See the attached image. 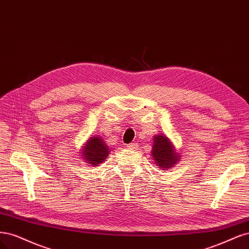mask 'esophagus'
Masks as SVG:
<instances>
[{"label":"esophagus","mask_w":249,"mask_h":249,"mask_svg":"<svg viewBox=\"0 0 249 249\" xmlns=\"http://www.w3.org/2000/svg\"><path fill=\"white\" fill-rule=\"evenodd\" d=\"M128 148H129L130 150H138L140 148V146H139V143L132 142V143H129V145H128Z\"/></svg>","instance_id":"34e87169"}]
</instances>
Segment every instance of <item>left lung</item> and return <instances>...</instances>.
I'll list each match as a JSON object with an SVG mask.
<instances>
[{
  "label": "left lung",
  "mask_w": 249,
  "mask_h": 249,
  "mask_svg": "<svg viewBox=\"0 0 249 249\" xmlns=\"http://www.w3.org/2000/svg\"><path fill=\"white\" fill-rule=\"evenodd\" d=\"M151 153L155 165L160 170H170L181 160L179 151L165 134L154 135Z\"/></svg>",
  "instance_id": "left-lung-1"
}]
</instances>
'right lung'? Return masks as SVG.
Masks as SVG:
<instances>
[{"instance_id": "obj_1", "label": "right lung", "mask_w": 249, "mask_h": 249, "mask_svg": "<svg viewBox=\"0 0 249 249\" xmlns=\"http://www.w3.org/2000/svg\"><path fill=\"white\" fill-rule=\"evenodd\" d=\"M109 152V147L106 141H103L102 136L92 135L86 142L79 153L82 154L81 157H83V160L88 165L97 166L107 159Z\"/></svg>"}]
</instances>
